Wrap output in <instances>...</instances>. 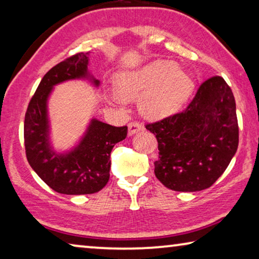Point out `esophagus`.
<instances>
[{
  "label": "esophagus",
  "mask_w": 259,
  "mask_h": 259,
  "mask_svg": "<svg viewBox=\"0 0 259 259\" xmlns=\"http://www.w3.org/2000/svg\"><path fill=\"white\" fill-rule=\"evenodd\" d=\"M128 126H129V131H128L129 136H133V135L138 133V131L143 130V125L140 122H131L129 123Z\"/></svg>",
  "instance_id": "obj_1"
}]
</instances>
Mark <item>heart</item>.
Returning <instances> with one entry per match:
<instances>
[{
	"mask_svg": "<svg viewBox=\"0 0 259 259\" xmlns=\"http://www.w3.org/2000/svg\"><path fill=\"white\" fill-rule=\"evenodd\" d=\"M195 90L190 72L173 60H156L118 75L115 99L140 98L138 108L148 119L160 121L183 109Z\"/></svg>",
	"mask_w": 259,
	"mask_h": 259,
	"instance_id": "heart-1",
	"label": "heart"
}]
</instances>
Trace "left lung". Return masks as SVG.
I'll list each match as a JSON object with an SVG mask.
<instances>
[{
  "mask_svg": "<svg viewBox=\"0 0 259 259\" xmlns=\"http://www.w3.org/2000/svg\"><path fill=\"white\" fill-rule=\"evenodd\" d=\"M145 128L158 142L154 175L177 192L210 187L237 151L236 102L228 83L218 75L201 83L186 109Z\"/></svg>",
  "mask_w": 259,
  "mask_h": 259,
  "instance_id": "left-lung-1",
  "label": "left lung"
}]
</instances>
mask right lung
<instances>
[{
  "mask_svg": "<svg viewBox=\"0 0 259 259\" xmlns=\"http://www.w3.org/2000/svg\"><path fill=\"white\" fill-rule=\"evenodd\" d=\"M88 53H76L53 66L38 84L24 119L25 154L30 166L44 183L60 194H93L109 180L110 152L126 137L128 126H113L93 118L79 145L57 154L49 143L48 99L55 84L87 78ZM95 86L99 80L92 79Z\"/></svg>",
  "mask_w": 259,
  "mask_h": 259,
  "instance_id": "add662e5",
  "label": "right lung"
}]
</instances>
